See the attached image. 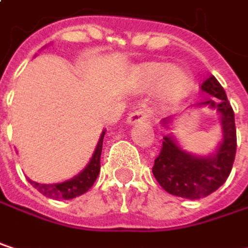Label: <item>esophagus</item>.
Listing matches in <instances>:
<instances>
[{"mask_svg":"<svg viewBox=\"0 0 248 248\" xmlns=\"http://www.w3.org/2000/svg\"><path fill=\"white\" fill-rule=\"evenodd\" d=\"M148 112L143 109H138L129 113L127 116V124H140V122H146L148 121Z\"/></svg>","mask_w":248,"mask_h":248,"instance_id":"1","label":"esophagus"}]
</instances>
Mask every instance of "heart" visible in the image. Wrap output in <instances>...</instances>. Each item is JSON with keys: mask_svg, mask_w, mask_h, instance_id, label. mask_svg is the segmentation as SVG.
<instances>
[{"mask_svg": "<svg viewBox=\"0 0 248 248\" xmlns=\"http://www.w3.org/2000/svg\"><path fill=\"white\" fill-rule=\"evenodd\" d=\"M138 80L145 87H155L162 83V92L167 97H182L189 89L191 80L182 70H172L167 63H149L138 70Z\"/></svg>", "mask_w": 248, "mask_h": 248, "instance_id": "b5f03b06", "label": "heart"}]
</instances>
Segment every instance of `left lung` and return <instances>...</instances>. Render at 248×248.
<instances>
[{"label": "left lung", "mask_w": 248, "mask_h": 248, "mask_svg": "<svg viewBox=\"0 0 248 248\" xmlns=\"http://www.w3.org/2000/svg\"><path fill=\"white\" fill-rule=\"evenodd\" d=\"M201 89L218 99L217 103L213 99L205 102L217 108L223 116L224 139L218 151L210 158H197L181 151L170 136H165L152 168L154 176L167 192L188 200L207 197L223 185L231 172L237 149L234 110L223 86L211 75L204 80Z\"/></svg>", "instance_id": "8db88e82"}]
</instances>
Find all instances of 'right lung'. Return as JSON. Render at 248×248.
<instances>
[{
	"mask_svg": "<svg viewBox=\"0 0 248 248\" xmlns=\"http://www.w3.org/2000/svg\"><path fill=\"white\" fill-rule=\"evenodd\" d=\"M103 136H105V132L102 133V136L97 142V146L94 149V154H93L89 165L77 176L72 178L70 181H66L62 184H51V185L37 184L30 179L28 181L38 192H41L43 195L53 198V200H72V198H76V197L87 192L93 186L97 175L100 172V155H102Z\"/></svg>",
	"mask_w": 248,
	"mask_h": 248,
	"instance_id": "obj_1",
	"label": "right lung"
}]
</instances>
